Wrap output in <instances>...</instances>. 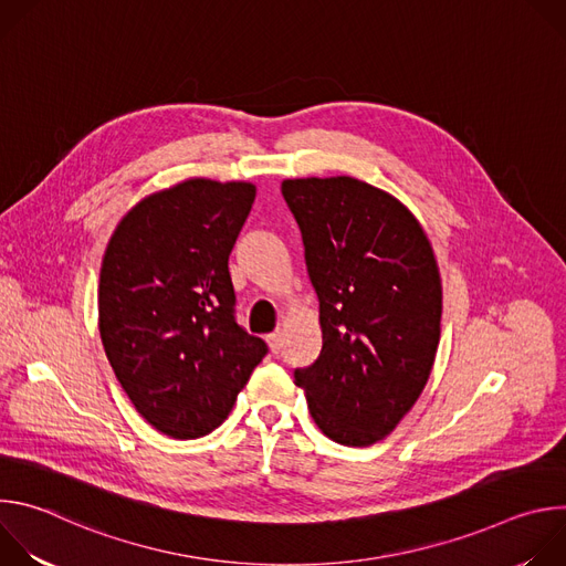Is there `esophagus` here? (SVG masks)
I'll list each match as a JSON object with an SVG mask.
<instances>
[{
  "label": "esophagus",
  "instance_id": "esophagus-1",
  "mask_svg": "<svg viewBox=\"0 0 566 566\" xmlns=\"http://www.w3.org/2000/svg\"><path fill=\"white\" fill-rule=\"evenodd\" d=\"M266 343H269L271 352H273V354H277V352L282 349V345H284V336H282V332H275V334L266 336Z\"/></svg>",
  "mask_w": 566,
  "mask_h": 566
}]
</instances>
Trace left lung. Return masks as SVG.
Masks as SVG:
<instances>
[{"label": "left lung", "mask_w": 566, "mask_h": 566, "mask_svg": "<svg viewBox=\"0 0 566 566\" xmlns=\"http://www.w3.org/2000/svg\"><path fill=\"white\" fill-rule=\"evenodd\" d=\"M319 300L322 352L295 369L332 441H382L419 400L439 349L443 289L412 210L356 177L284 179Z\"/></svg>", "instance_id": "1"}]
</instances>
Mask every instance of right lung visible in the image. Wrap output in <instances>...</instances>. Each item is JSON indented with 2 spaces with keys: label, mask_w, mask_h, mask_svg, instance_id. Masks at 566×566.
<instances>
[{
  "label": "right lung",
  "mask_w": 566,
  "mask_h": 566,
  "mask_svg": "<svg viewBox=\"0 0 566 566\" xmlns=\"http://www.w3.org/2000/svg\"><path fill=\"white\" fill-rule=\"evenodd\" d=\"M251 181L184 179L132 206L98 282V329L136 412L172 439L219 428L266 356L234 315L228 255L249 219Z\"/></svg>",
  "instance_id": "add662e5"
}]
</instances>
